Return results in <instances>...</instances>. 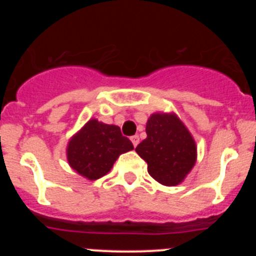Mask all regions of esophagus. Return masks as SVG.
<instances>
[{
    "label": "esophagus",
    "instance_id": "34e87169",
    "mask_svg": "<svg viewBox=\"0 0 256 256\" xmlns=\"http://www.w3.org/2000/svg\"><path fill=\"white\" fill-rule=\"evenodd\" d=\"M130 141H132V144H133V146H137V144H140V137L137 134L136 136H132V137H130Z\"/></svg>",
    "mask_w": 256,
    "mask_h": 256
}]
</instances>
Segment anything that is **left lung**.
I'll list each match as a JSON object with an SVG mask.
<instances>
[{"label": "left lung", "instance_id": "1", "mask_svg": "<svg viewBox=\"0 0 256 256\" xmlns=\"http://www.w3.org/2000/svg\"><path fill=\"white\" fill-rule=\"evenodd\" d=\"M146 134L136 152L148 162V174L164 186L182 182L196 162V144L186 126L173 114H152Z\"/></svg>", "mask_w": 256, "mask_h": 256}]
</instances>
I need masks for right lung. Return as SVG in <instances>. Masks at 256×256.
Returning <instances> with one entry per match:
<instances>
[{
	"instance_id": "add662e5",
	"label": "right lung",
	"mask_w": 256,
	"mask_h": 256,
	"mask_svg": "<svg viewBox=\"0 0 256 256\" xmlns=\"http://www.w3.org/2000/svg\"><path fill=\"white\" fill-rule=\"evenodd\" d=\"M133 150L118 126L91 119L68 144L70 166L88 180H98L112 168L119 155Z\"/></svg>"
}]
</instances>
